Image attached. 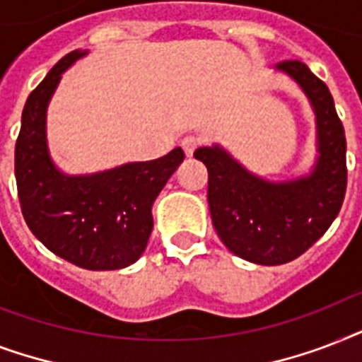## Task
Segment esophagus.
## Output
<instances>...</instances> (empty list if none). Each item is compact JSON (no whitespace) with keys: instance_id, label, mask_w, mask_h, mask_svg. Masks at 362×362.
Returning <instances> with one entry per match:
<instances>
[{"instance_id":"1","label":"esophagus","mask_w":362,"mask_h":362,"mask_svg":"<svg viewBox=\"0 0 362 362\" xmlns=\"http://www.w3.org/2000/svg\"><path fill=\"white\" fill-rule=\"evenodd\" d=\"M199 144H201V139H199V136L187 135L182 139V148H184V153H186L187 158H192L193 152L197 150Z\"/></svg>"}]
</instances>
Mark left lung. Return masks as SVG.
Here are the masks:
<instances>
[{
    "label": "left lung",
    "instance_id": "obj_1",
    "mask_svg": "<svg viewBox=\"0 0 362 362\" xmlns=\"http://www.w3.org/2000/svg\"><path fill=\"white\" fill-rule=\"evenodd\" d=\"M297 82L315 115V156L310 173L269 180L247 170L220 144L195 150L209 169V206L218 237L255 264H284L303 255L342 209L348 169L346 135L325 86L303 62L276 65Z\"/></svg>",
    "mask_w": 362,
    "mask_h": 362
}]
</instances>
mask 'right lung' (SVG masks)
I'll return each instance as SVG.
<instances>
[{
    "label": "right lung",
    "instance_id": "right-lung-1",
    "mask_svg": "<svg viewBox=\"0 0 362 362\" xmlns=\"http://www.w3.org/2000/svg\"><path fill=\"white\" fill-rule=\"evenodd\" d=\"M73 50L30 93L14 148L22 214L45 246L88 270L125 269L141 257L152 233V204L184 161L182 148L152 161H133L92 175H67L52 161L47 109L62 75L84 58Z\"/></svg>",
    "mask_w": 362,
    "mask_h": 362
}]
</instances>
